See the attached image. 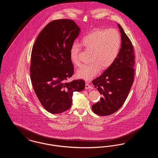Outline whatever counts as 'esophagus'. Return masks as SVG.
<instances>
[{"mask_svg": "<svg viewBox=\"0 0 158 158\" xmlns=\"http://www.w3.org/2000/svg\"><path fill=\"white\" fill-rule=\"evenodd\" d=\"M92 88H93V87L92 86H90V85H89V83H86L85 84V89H92Z\"/></svg>", "mask_w": 158, "mask_h": 158, "instance_id": "obj_1", "label": "esophagus"}]
</instances>
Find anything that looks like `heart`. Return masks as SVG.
Here are the masks:
<instances>
[{
    "label": "heart",
    "mask_w": 158,
    "mask_h": 158,
    "mask_svg": "<svg viewBox=\"0 0 158 158\" xmlns=\"http://www.w3.org/2000/svg\"><path fill=\"white\" fill-rule=\"evenodd\" d=\"M121 40L118 31L115 29L98 30L91 32L82 40V45L91 52L90 64L79 69L76 76L79 79L89 81L102 69L110 67L118 57ZM81 45L73 43L70 48V60L75 66L81 65L79 59Z\"/></svg>",
    "instance_id": "1"
}]
</instances>
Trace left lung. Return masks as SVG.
I'll list each match as a JSON object with an SVG mask.
<instances>
[{
    "label": "left lung",
    "mask_w": 158,
    "mask_h": 158,
    "mask_svg": "<svg viewBox=\"0 0 158 158\" xmlns=\"http://www.w3.org/2000/svg\"><path fill=\"white\" fill-rule=\"evenodd\" d=\"M121 46L113 64L92 81L102 97L92 105L94 113L101 116L117 111L127 97L134 81L135 54L132 43L120 24Z\"/></svg>",
    "instance_id": "8db88e82"
}]
</instances>
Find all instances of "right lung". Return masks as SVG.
<instances>
[{
	"mask_svg": "<svg viewBox=\"0 0 158 158\" xmlns=\"http://www.w3.org/2000/svg\"><path fill=\"white\" fill-rule=\"evenodd\" d=\"M80 31L73 20H54L41 31L32 47L31 82L41 105L52 114L67 111L73 92L85 88L82 79L66 82L74 72L70 48Z\"/></svg>",
	"mask_w": 158,
	"mask_h": 158,
	"instance_id": "right-lung-1",
	"label": "right lung"
}]
</instances>
